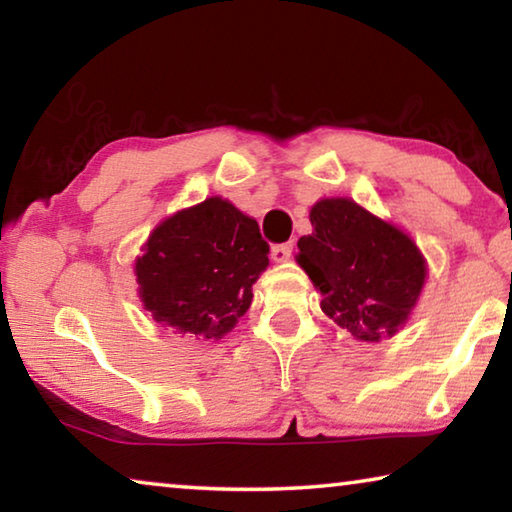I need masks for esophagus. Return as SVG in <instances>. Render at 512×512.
<instances>
[{
	"mask_svg": "<svg viewBox=\"0 0 512 512\" xmlns=\"http://www.w3.org/2000/svg\"><path fill=\"white\" fill-rule=\"evenodd\" d=\"M291 253H293V244H275L271 248L273 262H287V259L291 257Z\"/></svg>",
	"mask_w": 512,
	"mask_h": 512,
	"instance_id": "esophagus-1",
	"label": "esophagus"
}]
</instances>
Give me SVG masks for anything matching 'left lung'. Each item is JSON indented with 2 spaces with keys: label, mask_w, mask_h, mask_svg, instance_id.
I'll return each instance as SVG.
<instances>
[{
  "label": "left lung",
  "mask_w": 512,
  "mask_h": 512,
  "mask_svg": "<svg viewBox=\"0 0 512 512\" xmlns=\"http://www.w3.org/2000/svg\"><path fill=\"white\" fill-rule=\"evenodd\" d=\"M314 232L298 241V264L320 291V307L359 341L393 336L418 302L427 262L413 239L350 198H323Z\"/></svg>",
  "instance_id": "obj_1"
}]
</instances>
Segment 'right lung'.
Segmentation results:
<instances>
[{"label": "right lung", "mask_w": 512, "mask_h": 512, "mask_svg": "<svg viewBox=\"0 0 512 512\" xmlns=\"http://www.w3.org/2000/svg\"><path fill=\"white\" fill-rule=\"evenodd\" d=\"M135 259L144 309L178 334L221 339L253 302L268 266L259 225L219 196L164 219Z\"/></svg>", "instance_id": "obj_1"}]
</instances>
